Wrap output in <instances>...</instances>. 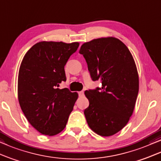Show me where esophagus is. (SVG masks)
<instances>
[{
    "label": "esophagus",
    "instance_id": "34e87169",
    "mask_svg": "<svg viewBox=\"0 0 161 161\" xmlns=\"http://www.w3.org/2000/svg\"><path fill=\"white\" fill-rule=\"evenodd\" d=\"M83 95H84V91H79V96H82Z\"/></svg>",
    "mask_w": 161,
    "mask_h": 161
}]
</instances>
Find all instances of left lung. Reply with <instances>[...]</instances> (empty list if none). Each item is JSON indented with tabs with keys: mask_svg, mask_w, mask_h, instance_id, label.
<instances>
[{
	"mask_svg": "<svg viewBox=\"0 0 161 161\" xmlns=\"http://www.w3.org/2000/svg\"><path fill=\"white\" fill-rule=\"evenodd\" d=\"M83 54L93 81L102 87L85 91L89 107L85 115L90 128L103 137L117 133L127 125L133 113L139 77L132 53L118 38L101 37L82 45Z\"/></svg>",
	"mask_w": 161,
	"mask_h": 161,
	"instance_id": "8db88e82",
	"label": "left lung"
}]
</instances>
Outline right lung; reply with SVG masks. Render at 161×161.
<instances>
[{
    "instance_id": "add662e5",
    "label": "right lung",
    "mask_w": 161,
    "mask_h": 161,
    "mask_svg": "<svg viewBox=\"0 0 161 161\" xmlns=\"http://www.w3.org/2000/svg\"><path fill=\"white\" fill-rule=\"evenodd\" d=\"M79 42L41 41L34 45L21 62L18 96L21 110L34 129L53 136L65 129L78 98L76 92L59 89L66 80L65 67Z\"/></svg>"
}]
</instances>
